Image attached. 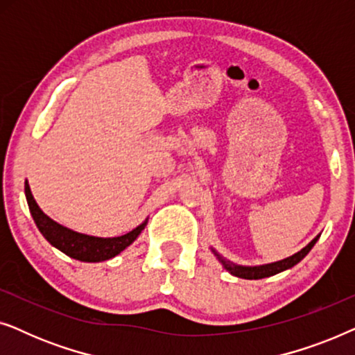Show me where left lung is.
I'll list each match as a JSON object with an SVG mask.
<instances>
[{"label": "left lung", "mask_w": 355, "mask_h": 355, "mask_svg": "<svg viewBox=\"0 0 355 355\" xmlns=\"http://www.w3.org/2000/svg\"><path fill=\"white\" fill-rule=\"evenodd\" d=\"M317 236L315 239L310 242L309 245H305L302 250L297 252V254H294L293 257H288V259L284 260H279V261H275V263H268V265H260V266H241V265H234L232 261H227L225 259H221L220 255H218V259L223 263V266L230 271L231 275L237 276V278H244V279H261V278H268V276H273L276 273H281V271L288 270V268H293L294 265H297L300 260L304 259L305 255L309 254L310 250H312V247L315 245V242L318 241Z\"/></svg>", "instance_id": "1"}]
</instances>
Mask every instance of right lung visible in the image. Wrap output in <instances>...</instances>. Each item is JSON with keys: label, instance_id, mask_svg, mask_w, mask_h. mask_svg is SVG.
Returning a JSON list of instances; mask_svg holds the SVG:
<instances>
[{"label": "right lung", "instance_id": "1", "mask_svg": "<svg viewBox=\"0 0 355 355\" xmlns=\"http://www.w3.org/2000/svg\"><path fill=\"white\" fill-rule=\"evenodd\" d=\"M26 197L28 203V210H31L33 221H35L38 231L42 232L43 237H45L53 247L60 249L62 254L80 261H103L113 259V257L121 254L125 247L132 244V242L139 237L140 232H142L145 225H147V223H142V225L135 227V230L129 231L128 234L119 237H94L80 234V232L67 230V227L53 221L51 218H48L45 213L40 210V207L37 205L27 181Z\"/></svg>", "mask_w": 355, "mask_h": 355}]
</instances>
